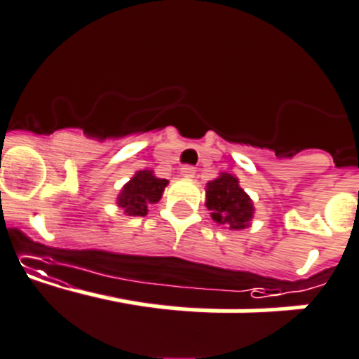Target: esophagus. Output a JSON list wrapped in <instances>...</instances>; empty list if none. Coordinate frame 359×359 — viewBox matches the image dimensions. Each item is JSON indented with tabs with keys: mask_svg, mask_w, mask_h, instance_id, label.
<instances>
[{
	"mask_svg": "<svg viewBox=\"0 0 359 359\" xmlns=\"http://www.w3.org/2000/svg\"><path fill=\"white\" fill-rule=\"evenodd\" d=\"M182 176L194 177V176H196V167H194V165H183L182 167Z\"/></svg>",
	"mask_w": 359,
	"mask_h": 359,
	"instance_id": "esophagus-1",
	"label": "esophagus"
}]
</instances>
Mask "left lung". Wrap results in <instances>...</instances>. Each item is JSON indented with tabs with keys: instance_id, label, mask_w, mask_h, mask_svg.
I'll return each mask as SVG.
<instances>
[{
	"instance_id": "8db88e82",
	"label": "left lung",
	"mask_w": 359,
	"mask_h": 359,
	"mask_svg": "<svg viewBox=\"0 0 359 359\" xmlns=\"http://www.w3.org/2000/svg\"><path fill=\"white\" fill-rule=\"evenodd\" d=\"M206 206L217 224L229 229L248 227L254 215V206L247 194L238 185V177L222 174L208 183Z\"/></svg>"
}]
</instances>
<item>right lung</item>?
<instances>
[{
  "instance_id": "add662e5",
  "label": "right lung",
  "mask_w": 359,
  "mask_h": 359,
  "mask_svg": "<svg viewBox=\"0 0 359 359\" xmlns=\"http://www.w3.org/2000/svg\"><path fill=\"white\" fill-rule=\"evenodd\" d=\"M167 180L153 176L151 170H139L130 182L123 187L118 197V206L132 217H144L148 213V204L158 203L162 197Z\"/></svg>"
}]
</instances>
